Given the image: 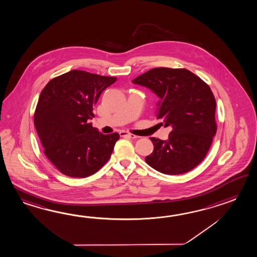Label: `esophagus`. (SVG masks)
Masks as SVG:
<instances>
[{
    "label": "esophagus",
    "instance_id": "esophagus-1",
    "mask_svg": "<svg viewBox=\"0 0 257 257\" xmlns=\"http://www.w3.org/2000/svg\"><path fill=\"white\" fill-rule=\"evenodd\" d=\"M120 136L121 137H128V138H132V139H135V138H137V136H135V135H132L130 133H127V132L124 131H120Z\"/></svg>",
    "mask_w": 257,
    "mask_h": 257
}]
</instances>
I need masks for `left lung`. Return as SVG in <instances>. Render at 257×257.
<instances>
[{
  "label": "left lung",
  "mask_w": 257,
  "mask_h": 257,
  "mask_svg": "<svg viewBox=\"0 0 257 257\" xmlns=\"http://www.w3.org/2000/svg\"><path fill=\"white\" fill-rule=\"evenodd\" d=\"M132 82L159 97L156 116L172 129L168 140L150 137L154 150L146 162L169 175L193 170L205 159L217 132L210 87L187 69H151Z\"/></svg>",
  "instance_id": "obj_1"
}]
</instances>
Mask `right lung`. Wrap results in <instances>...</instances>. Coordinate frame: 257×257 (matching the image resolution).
I'll list each match as a JSON object with an SVG mask.
<instances>
[{
  "label": "right lung",
  "instance_id": "right-lung-1",
  "mask_svg": "<svg viewBox=\"0 0 257 257\" xmlns=\"http://www.w3.org/2000/svg\"><path fill=\"white\" fill-rule=\"evenodd\" d=\"M116 80L72 70L51 80L40 93L35 127L46 157L64 175L87 177L110 158L120 136L103 135L88 121L100 94Z\"/></svg>",
  "mask_w": 257,
  "mask_h": 257
}]
</instances>
